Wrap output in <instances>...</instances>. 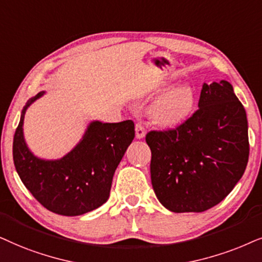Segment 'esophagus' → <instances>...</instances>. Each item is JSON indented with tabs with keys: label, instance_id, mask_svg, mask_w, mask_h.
Returning <instances> with one entry per match:
<instances>
[{
	"label": "esophagus",
	"instance_id": "1",
	"mask_svg": "<svg viewBox=\"0 0 262 262\" xmlns=\"http://www.w3.org/2000/svg\"><path fill=\"white\" fill-rule=\"evenodd\" d=\"M145 135L146 132L144 124H142L141 122H139V123L135 124V137H137V139H144Z\"/></svg>",
	"mask_w": 262,
	"mask_h": 262
}]
</instances>
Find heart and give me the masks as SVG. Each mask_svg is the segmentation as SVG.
<instances>
[{
    "label": "heart",
    "mask_w": 262,
    "mask_h": 262,
    "mask_svg": "<svg viewBox=\"0 0 262 262\" xmlns=\"http://www.w3.org/2000/svg\"><path fill=\"white\" fill-rule=\"evenodd\" d=\"M196 105V95L190 86L182 85L165 93L152 109V118L164 128H175L190 116Z\"/></svg>",
    "instance_id": "heart-1"
}]
</instances>
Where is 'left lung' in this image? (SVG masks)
Masks as SVG:
<instances>
[{
    "mask_svg": "<svg viewBox=\"0 0 262 262\" xmlns=\"http://www.w3.org/2000/svg\"><path fill=\"white\" fill-rule=\"evenodd\" d=\"M198 106L176 129L146 135L153 190L175 213L204 212L218 205L248 163V121L231 83L204 82Z\"/></svg>",
    "mask_w": 262,
    "mask_h": 262,
    "instance_id": "1",
    "label": "left lung"
}]
</instances>
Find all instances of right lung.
<instances>
[{"label": "right lung", "mask_w": 262, "mask_h": 262, "mask_svg": "<svg viewBox=\"0 0 262 262\" xmlns=\"http://www.w3.org/2000/svg\"><path fill=\"white\" fill-rule=\"evenodd\" d=\"M32 97L24 106L13 141L16 172L31 194L47 210L61 215H81L105 204L115 170L135 137L134 122L92 121L74 148L60 159L34 156L24 138V118Z\"/></svg>", "instance_id": "right-lung-1"}]
</instances>
